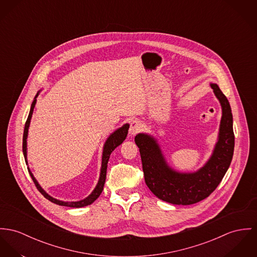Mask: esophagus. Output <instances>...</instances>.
I'll return each mask as SVG.
<instances>
[{"label":"esophagus","mask_w":257,"mask_h":257,"mask_svg":"<svg viewBox=\"0 0 257 257\" xmlns=\"http://www.w3.org/2000/svg\"><path fill=\"white\" fill-rule=\"evenodd\" d=\"M143 130V124L139 121V120H134L131 122L130 124V128H129V133L131 135H136L139 132H141Z\"/></svg>","instance_id":"1"}]
</instances>
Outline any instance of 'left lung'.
I'll return each mask as SVG.
<instances>
[{"mask_svg":"<svg viewBox=\"0 0 257 257\" xmlns=\"http://www.w3.org/2000/svg\"><path fill=\"white\" fill-rule=\"evenodd\" d=\"M211 88L222 106L219 139L212 157L198 172L173 171L166 164L154 139L146 134H138L135 137L145 182L159 199L182 205L197 203L207 198L217 188L231 164L235 147L232 109L217 84H211Z\"/></svg>","mask_w":257,"mask_h":257,"instance_id":"left-lung-1","label":"left lung"}]
</instances>
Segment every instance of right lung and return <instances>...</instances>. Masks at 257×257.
I'll use <instances>...</instances> for the list:
<instances>
[{
	"label": "right lung",
	"mask_w": 257,
	"mask_h": 257,
	"mask_svg": "<svg viewBox=\"0 0 257 257\" xmlns=\"http://www.w3.org/2000/svg\"><path fill=\"white\" fill-rule=\"evenodd\" d=\"M38 94L36 95L35 99L32 102V105H31V108H30V112H29V115L27 117V120L25 122V126H24V132H23V139H22V151H23V155H24V158H25V162H27L26 160V139H27V134H28V128H29V123H30V119L32 116V113H33V109H34V106H35V103H36V98H37ZM128 129H129V125L128 124H125L123 125L121 128H119L118 130H116L115 132H113L108 139L106 140L105 144H104V147H103V153H102V161H101V169H100V176H99V183L97 185V187L95 188V190L93 191V193L88 197V198L83 199V200H80V201H72V202H65V201H61L59 199H56V198H52L51 196H49L41 187H40L38 182L36 181V179L33 176V174L30 172V170L28 169V172L30 174V176L32 178L36 188L38 189L40 193L47 198L49 199L50 201L56 203V204H59V205H63V206H67V207H83V206H86V205H89L91 203H93L97 198H99V195L101 194L102 190H103V185H104V182H105V177H106V168H107V162H108V159L110 157V154L113 152V150L118 147L120 144H122V142L125 140L126 136H127V133H128Z\"/></svg>",
	"instance_id": "1"
}]
</instances>
